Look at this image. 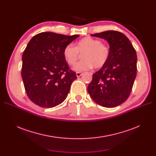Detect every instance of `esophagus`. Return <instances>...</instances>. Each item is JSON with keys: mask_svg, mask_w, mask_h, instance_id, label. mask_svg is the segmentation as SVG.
<instances>
[{"mask_svg": "<svg viewBox=\"0 0 156 156\" xmlns=\"http://www.w3.org/2000/svg\"><path fill=\"white\" fill-rule=\"evenodd\" d=\"M83 73H81V72H76V75H77V77H81V75H82Z\"/></svg>", "mask_w": 156, "mask_h": 156, "instance_id": "34e87169", "label": "esophagus"}]
</instances>
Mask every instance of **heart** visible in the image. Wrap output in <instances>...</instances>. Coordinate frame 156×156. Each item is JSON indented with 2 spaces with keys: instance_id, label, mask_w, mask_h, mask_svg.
Returning <instances> with one entry per match:
<instances>
[{
  "instance_id": "1",
  "label": "heart",
  "mask_w": 156,
  "mask_h": 156,
  "mask_svg": "<svg viewBox=\"0 0 156 156\" xmlns=\"http://www.w3.org/2000/svg\"><path fill=\"white\" fill-rule=\"evenodd\" d=\"M79 54H83V60L77 65ZM65 60L70 66H74V69L78 72L88 71L93 67L95 69L103 68L108 62L111 55V48L101 40L86 37L79 40L75 48L71 44L65 46L63 50Z\"/></svg>"
}]
</instances>
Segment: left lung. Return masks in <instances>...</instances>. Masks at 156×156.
Masks as SVG:
<instances>
[{"label": "left lung", "instance_id": "left-lung-1", "mask_svg": "<svg viewBox=\"0 0 156 156\" xmlns=\"http://www.w3.org/2000/svg\"><path fill=\"white\" fill-rule=\"evenodd\" d=\"M91 36L107 40L111 55L104 66L93 74L88 92L98 105L115 107L130 96L137 69L136 51L129 40L120 32L107 30Z\"/></svg>", "mask_w": 156, "mask_h": 156}]
</instances>
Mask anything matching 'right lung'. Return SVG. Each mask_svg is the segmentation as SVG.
Here are the masks:
<instances>
[{"label": "right lung", "mask_w": 156, "mask_h": 156, "mask_svg": "<svg viewBox=\"0 0 156 156\" xmlns=\"http://www.w3.org/2000/svg\"><path fill=\"white\" fill-rule=\"evenodd\" d=\"M79 36L41 32L27 44L21 76L27 96L36 105L51 108L66 98L77 75L65 60L63 50Z\"/></svg>", "instance_id": "right-lung-1"}]
</instances>
